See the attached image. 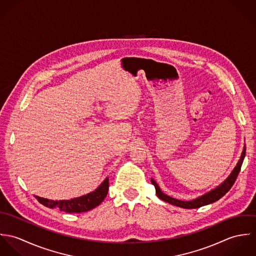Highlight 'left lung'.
<instances>
[{
  "mask_svg": "<svg viewBox=\"0 0 256 256\" xmlns=\"http://www.w3.org/2000/svg\"><path fill=\"white\" fill-rule=\"evenodd\" d=\"M246 156V146L244 148V150L242 152V156H240V158L238 160V162L236 164V168H234V170L232 172V174L228 176V178L224 182L222 183H220L218 187H216L215 189H212L211 191H209L208 193L196 198V199H193L191 201H182V200H178V199H176V198H172L166 194H164V192H162L160 188L158 187V185L156 184V182L152 178V183L154 184V188H156V196L162 199V201L164 202H168L172 205H174V206H178V207H182L184 209H196V208H200L202 206H205V205H208V204H211L213 202H216L218 201L220 198H222L230 188L232 186L234 185V183L236 182L238 174H240V168H242V162H244V158Z\"/></svg>",
  "mask_w": 256,
  "mask_h": 256,
  "instance_id": "8db88e82",
  "label": "left lung"
}]
</instances>
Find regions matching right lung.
I'll return each instance as SVG.
<instances>
[{
  "label": "right lung",
  "mask_w": 256,
  "mask_h": 256,
  "mask_svg": "<svg viewBox=\"0 0 256 256\" xmlns=\"http://www.w3.org/2000/svg\"><path fill=\"white\" fill-rule=\"evenodd\" d=\"M108 178H106L94 191L82 195L80 197L73 198L71 200L54 201L39 196H34L38 202L51 209H59L66 213H82L88 212L98 206L106 197L108 192Z\"/></svg>",
  "instance_id": "obj_1"
}]
</instances>
